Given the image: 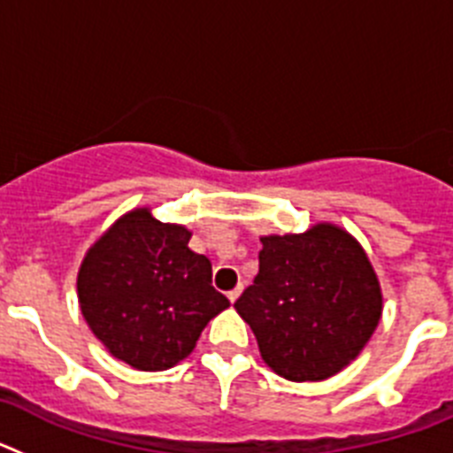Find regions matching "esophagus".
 <instances>
[{"instance_id": "esophagus-1", "label": "esophagus", "mask_w": 453, "mask_h": 453, "mask_svg": "<svg viewBox=\"0 0 453 453\" xmlns=\"http://www.w3.org/2000/svg\"><path fill=\"white\" fill-rule=\"evenodd\" d=\"M240 292H242V286L234 288V290H231V292H229V295H226V297H229V302H231V303H234V302H235V299H238V297H240Z\"/></svg>"}]
</instances>
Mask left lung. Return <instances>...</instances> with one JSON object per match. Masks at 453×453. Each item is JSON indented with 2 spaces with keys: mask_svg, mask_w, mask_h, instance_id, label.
I'll return each instance as SVG.
<instances>
[{
  "mask_svg": "<svg viewBox=\"0 0 453 453\" xmlns=\"http://www.w3.org/2000/svg\"><path fill=\"white\" fill-rule=\"evenodd\" d=\"M258 274L234 303L263 361L288 381H324L361 354L383 313L361 242L331 222L263 235Z\"/></svg>",
  "mask_w": 453,
  "mask_h": 453,
  "instance_id": "obj_1",
  "label": "left lung"
}]
</instances>
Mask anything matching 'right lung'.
Here are the masks:
<instances>
[{"instance_id": "1", "label": "right lung", "mask_w": 453, "mask_h": 453, "mask_svg": "<svg viewBox=\"0 0 453 453\" xmlns=\"http://www.w3.org/2000/svg\"><path fill=\"white\" fill-rule=\"evenodd\" d=\"M183 224L150 206L115 219L83 256L77 274L81 315L118 361L142 372L174 367L197 345L229 299L211 286V261L188 247Z\"/></svg>"}]
</instances>
